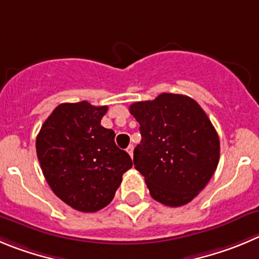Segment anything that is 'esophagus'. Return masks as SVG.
I'll return each mask as SVG.
<instances>
[{
  "instance_id": "34e87169",
  "label": "esophagus",
  "mask_w": 259,
  "mask_h": 259,
  "mask_svg": "<svg viewBox=\"0 0 259 259\" xmlns=\"http://www.w3.org/2000/svg\"><path fill=\"white\" fill-rule=\"evenodd\" d=\"M127 153L130 154V157H133V154H134V146H133V144H130L129 147H127Z\"/></svg>"
}]
</instances>
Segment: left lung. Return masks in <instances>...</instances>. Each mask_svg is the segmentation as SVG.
<instances>
[{
  "label": "left lung",
  "mask_w": 259,
  "mask_h": 259,
  "mask_svg": "<svg viewBox=\"0 0 259 259\" xmlns=\"http://www.w3.org/2000/svg\"><path fill=\"white\" fill-rule=\"evenodd\" d=\"M141 127L134 166L152 198L180 207L204 189L220 159V139L206 112L193 98L162 93L129 107Z\"/></svg>",
  "instance_id": "1"
}]
</instances>
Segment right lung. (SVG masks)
Returning <instances> with one entry per match:
<instances>
[{"label": "right lung", "mask_w": 259, "mask_h": 259, "mask_svg": "<svg viewBox=\"0 0 259 259\" xmlns=\"http://www.w3.org/2000/svg\"><path fill=\"white\" fill-rule=\"evenodd\" d=\"M107 106L61 103L37 135L38 161L52 192L80 212H97L115 197L133 162L101 125Z\"/></svg>", "instance_id": "obj_1"}]
</instances>
